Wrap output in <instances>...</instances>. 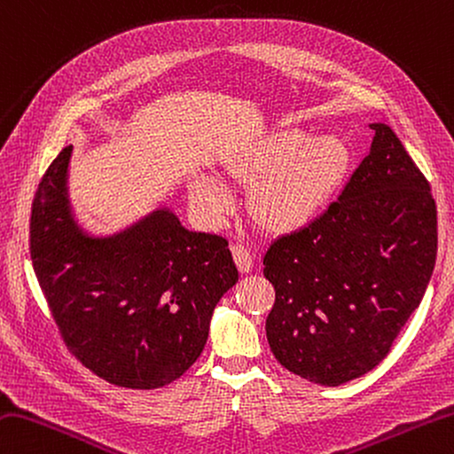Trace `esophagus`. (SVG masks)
<instances>
[{
  "mask_svg": "<svg viewBox=\"0 0 454 454\" xmlns=\"http://www.w3.org/2000/svg\"><path fill=\"white\" fill-rule=\"evenodd\" d=\"M230 250H232L234 262H236V265H238V270H239V271H242V273L252 271L254 255L250 254V250H247L246 246H242V244H232V247H230Z\"/></svg>",
  "mask_w": 454,
  "mask_h": 454,
  "instance_id": "1",
  "label": "esophagus"
}]
</instances>
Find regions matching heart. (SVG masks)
<instances>
[{
    "label": "heart",
    "instance_id": "1",
    "mask_svg": "<svg viewBox=\"0 0 454 454\" xmlns=\"http://www.w3.org/2000/svg\"><path fill=\"white\" fill-rule=\"evenodd\" d=\"M350 153L339 137L309 139L297 129L275 131L242 155L230 159L224 173L239 186H252L247 208L268 232L287 234L307 226L339 189ZM192 197L208 216L230 210V194L200 179Z\"/></svg>",
    "mask_w": 454,
    "mask_h": 454
}]
</instances>
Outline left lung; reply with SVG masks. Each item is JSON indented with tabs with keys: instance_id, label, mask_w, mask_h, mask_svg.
Instances as JSON below:
<instances>
[{
	"instance_id": "left-lung-1",
	"label": "left lung",
	"mask_w": 454,
	"mask_h": 454,
	"mask_svg": "<svg viewBox=\"0 0 454 454\" xmlns=\"http://www.w3.org/2000/svg\"><path fill=\"white\" fill-rule=\"evenodd\" d=\"M321 216L273 239L263 275L275 289L265 321L283 368L318 386L374 370L419 307L437 257V204L386 123Z\"/></svg>"
}]
</instances>
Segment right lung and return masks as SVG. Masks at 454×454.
Here are the masks:
<instances>
[{
  "label": "right lung",
  "mask_w": 454,
  "mask_h": 454,
  "mask_svg": "<svg viewBox=\"0 0 454 454\" xmlns=\"http://www.w3.org/2000/svg\"><path fill=\"white\" fill-rule=\"evenodd\" d=\"M67 145L44 171L29 220L35 275L62 342L98 378L155 389L189 370L238 270L228 239L157 210L128 232L88 238L70 218Z\"/></svg>",
  "instance_id": "add662e5"
}]
</instances>
